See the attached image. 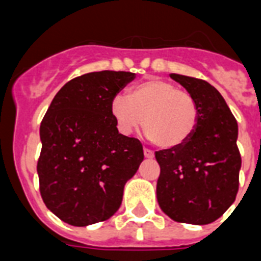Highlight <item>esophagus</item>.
Returning a JSON list of instances; mask_svg holds the SVG:
<instances>
[{
	"mask_svg": "<svg viewBox=\"0 0 261 261\" xmlns=\"http://www.w3.org/2000/svg\"><path fill=\"white\" fill-rule=\"evenodd\" d=\"M144 156H145V159H153V152L149 149H146V148H144Z\"/></svg>",
	"mask_w": 261,
	"mask_h": 261,
	"instance_id": "esophagus-1",
	"label": "esophagus"
}]
</instances>
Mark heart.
<instances>
[{"label":"heart","mask_w":261,"mask_h":261,"mask_svg":"<svg viewBox=\"0 0 261 261\" xmlns=\"http://www.w3.org/2000/svg\"><path fill=\"white\" fill-rule=\"evenodd\" d=\"M111 112L120 132L130 135L144 124L148 139L164 149L187 143L199 122L195 97L159 79L137 84L128 97L116 96Z\"/></svg>","instance_id":"1"}]
</instances>
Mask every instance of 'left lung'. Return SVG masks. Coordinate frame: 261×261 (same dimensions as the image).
<instances>
[{"mask_svg": "<svg viewBox=\"0 0 261 261\" xmlns=\"http://www.w3.org/2000/svg\"><path fill=\"white\" fill-rule=\"evenodd\" d=\"M169 76L195 97L199 122L187 143L154 153L160 165L157 201L172 220L205 225L236 199L242 168L238 122L211 84L176 73Z\"/></svg>", "mask_w": 261, "mask_h": 261, "instance_id": "1", "label": "left lung"}]
</instances>
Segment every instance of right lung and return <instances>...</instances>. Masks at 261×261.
Instances as JSON below:
<instances>
[{
	"instance_id": "obj_1",
	"label": "right lung",
	"mask_w": 261,
	"mask_h": 261,
	"mask_svg": "<svg viewBox=\"0 0 261 261\" xmlns=\"http://www.w3.org/2000/svg\"><path fill=\"white\" fill-rule=\"evenodd\" d=\"M136 74L101 70L58 90L42 118L37 163L41 197L74 227L108 220L121 205L124 187L144 160L137 139L118 133L112 100Z\"/></svg>"
}]
</instances>
